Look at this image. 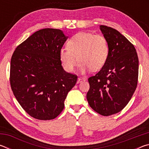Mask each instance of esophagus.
Instances as JSON below:
<instances>
[{"mask_svg":"<svg viewBox=\"0 0 149 149\" xmlns=\"http://www.w3.org/2000/svg\"><path fill=\"white\" fill-rule=\"evenodd\" d=\"M85 78H84V77H78L77 83V84H79V83L84 81H85Z\"/></svg>","mask_w":149,"mask_h":149,"instance_id":"1","label":"esophagus"}]
</instances>
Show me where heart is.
I'll return each mask as SVG.
<instances>
[{"instance_id": "1", "label": "heart", "mask_w": 149, "mask_h": 149, "mask_svg": "<svg viewBox=\"0 0 149 149\" xmlns=\"http://www.w3.org/2000/svg\"><path fill=\"white\" fill-rule=\"evenodd\" d=\"M68 49L60 51V59L67 72H73L79 61V71L85 74L89 70L98 71L107 62L109 48L107 40L101 35L80 32L67 42ZM78 60H77V59Z\"/></svg>"}]
</instances>
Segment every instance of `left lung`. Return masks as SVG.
<instances>
[{
  "mask_svg": "<svg viewBox=\"0 0 149 149\" xmlns=\"http://www.w3.org/2000/svg\"><path fill=\"white\" fill-rule=\"evenodd\" d=\"M107 40L109 52L105 64L90 77L88 103L104 116L120 112L130 102L137 85L139 59L133 45L110 27L100 26Z\"/></svg>",
  "mask_w": 149,
  "mask_h": 149,
  "instance_id": "8db88e82",
  "label": "left lung"
}]
</instances>
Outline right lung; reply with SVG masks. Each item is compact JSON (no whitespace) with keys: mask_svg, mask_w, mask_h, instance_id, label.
I'll list each match as a JSON object with an SVG mask.
<instances>
[{"mask_svg":"<svg viewBox=\"0 0 149 149\" xmlns=\"http://www.w3.org/2000/svg\"><path fill=\"white\" fill-rule=\"evenodd\" d=\"M68 38L60 29H40L17 46L12 56V90L23 109L35 119L56 118L76 84L77 77L65 72L60 59Z\"/></svg>","mask_w":149,"mask_h":149,"instance_id":"obj_1","label":"right lung"}]
</instances>
